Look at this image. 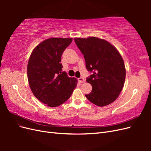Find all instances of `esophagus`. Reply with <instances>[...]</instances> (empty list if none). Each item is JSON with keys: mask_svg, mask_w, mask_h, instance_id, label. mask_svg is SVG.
I'll list each match as a JSON object with an SVG mask.
<instances>
[{"mask_svg": "<svg viewBox=\"0 0 151 151\" xmlns=\"http://www.w3.org/2000/svg\"><path fill=\"white\" fill-rule=\"evenodd\" d=\"M78 81L79 83H83L85 82V79L84 78V77H79V78L78 79Z\"/></svg>", "mask_w": 151, "mask_h": 151, "instance_id": "1", "label": "esophagus"}]
</instances>
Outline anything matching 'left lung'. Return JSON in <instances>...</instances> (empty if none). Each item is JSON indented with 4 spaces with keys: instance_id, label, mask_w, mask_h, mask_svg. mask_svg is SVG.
<instances>
[{
    "instance_id": "8db88e82",
    "label": "left lung",
    "mask_w": 151,
    "mask_h": 151,
    "mask_svg": "<svg viewBox=\"0 0 151 151\" xmlns=\"http://www.w3.org/2000/svg\"><path fill=\"white\" fill-rule=\"evenodd\" d=\"M74 41L84 55L87 70L92 73L86 81L93 89L86 97L98 106L111 104L118 97L125 83L126 70L121 55L103 39L75 38Z\"/></svg>"
}]
</instances>
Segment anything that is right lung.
Segmentation results:
<instances>
[{
	"instance_id": "1",
	"label": "right lung",
	"mask_w": 151,
	"mask_h": 151,
	"mask_svg": "<svg viewBox=\"0 0 151 151\" xmlns=\"http://www.w3.org/2000/svg\"><path fill=\"white\" fill-rule=\"evenodd\" d=\"M72 38H50L36 46L29 57L27 74L32 93L50 107L60 106L69 98L77 80L62 72L61 57Z\"/></svg>"
}]
</instances>
